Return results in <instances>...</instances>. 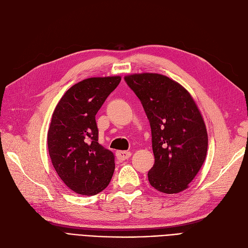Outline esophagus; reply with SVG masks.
<instances>
[{
    "mask_svg": "<svg viewBox=\"0 0 248 248\" xmlns=\"http://www.w3.org/2000/svg\"><path fill=\"white\" fill-rule=\"evenodd\" d=\"M116 156H117V158L119 160H125V159H128L129 157L131 156V152H129V151H117Z\"/></svg>",
    "mask_w": 248,
    "mask_h": 248,
    "instance_id": "esophagus-1",
    "label": "esophagus"
}]
</instances>
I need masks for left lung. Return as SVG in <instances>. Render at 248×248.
I'll return each mask as SVG.
<instances>
[{"label":"left lung","mask_w":248,"mask_h":248,"mask_svg":"<svg viewBox=\"0 0 248 248\" xmlns=\"http://www.w3.org/2000/svg\"><path fill=\"white\" fill-rule=\"evenodd\" d=\"M125 81L149 119L155 157L149 182L172 194L188 188L204 163L208 133L201 111L187 90L159 73H133Z\"/></svg>","instance_id":"left-lung-1"}]
</instances>
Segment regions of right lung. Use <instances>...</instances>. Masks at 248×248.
Listing matches in <instances>:
<instances>
[{
  "instance_id": "obj_1",
  "label": "right lung",
  "mask_w": 248,
  "mask_h": 248,
  "mask_svg": "<svg viewBox=\"0 0 248 248\" xmlns=\"http://www.w3.org/2000/svg\"><path fill=\"white\" fill-rule=\"evenodd\" d=\"M121 77L90 78L66 91L52 112L47 147L52 166L69 189L95 196L110 182L115 157L98 142L95 116Z\"/></svg>"
}]
</instances>
